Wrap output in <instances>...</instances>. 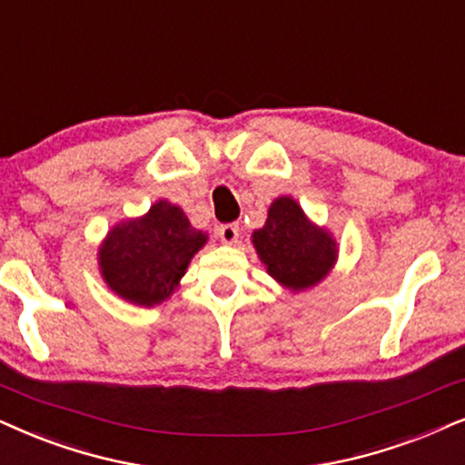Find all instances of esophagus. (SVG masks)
I'll use <instances>...</instances> for the list:
<instances>
[{"label": "esophagus", "instance_id": "esophagus-1", "mask_svg": "<svg viewBox=\"0 0 465 465\" xmlns=\"http://www.w3.org/2000/svg\"><path fill=\"white\" fill-rule=\"evenodd\" d=\"M218 237L222 239V243H228V245H232V243H237V239H239V224H222V226H218Z\"/></svg>", "mask_w": 465, "mask_h": 465}]
</instances>
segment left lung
<instances>
[{
	"label": "left lung",
	"instance_id": "8db88e82",
	"mask_svg": "<svg viewBox=\"0 0 465 465\" xmlns=\"http://www.w3.org/2000/svg\"><path fill=\"white\" fill-rule=\"evenodd\" d=\"M254 245L269 273L292 291L318 284L333 267L337 254L333 239L312 226L288 196L271 204L267 222L254 232Z\"/></svg>",
	"mask_w": 465,
	"mask_h": 465
}]
</instances>
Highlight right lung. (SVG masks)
Instances as JSON below:
<instances>
[{"instance_id": "right-lung-1", "label": "right lung", "mask_w": 465, "mask_h": 465, "mask_svg": "<svg viewBox=\"0 0 465 465\" xmlns=\"http://www.w3.org/2000/svg\"><path fill=\"white\" fill-rule=\"evenodd\" d=\"M207 234L179 207L160 201L141 220L114 226L100 250L106 284L138 305H155L174 291Z\"/></svg>"}]
</instances>
